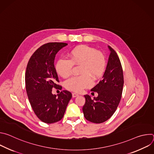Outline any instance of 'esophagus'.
Segmentation results:
<instances>
[{
	"label": "esophagus",
	"mask_w": 154,
	"mask_h": 154,
	"mask_svg": "<svg viewBox=\"0 0 154 154\" xmlns=\"http://www.w3.org/2000/svg\"><path fill=\"white\" fill-rule=\"evenodd\" d=\"M79 96V94H76V93H72V97H76Z\"/></svg>",
	"instance_id": "esophagus-1"
}]
</instances>
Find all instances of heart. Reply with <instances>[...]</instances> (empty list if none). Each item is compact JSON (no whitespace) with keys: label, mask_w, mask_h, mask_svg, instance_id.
I'll use <instances>...</instances> for the list:
<instances>
[{"label":"heart","mask_w":154,"mask_h":154,"mask_svg":"<svg viewBox=\"0 0 154 154\" xmlns=\"http://www.w3.org/2000/svg\"><path fill=\"white\" fill-rule=\"evenodd\" d=\"M68 59L59 58L55 63L56 72L63 78L68 77L72 72L73 65L80 64V74L73 76L64 82L67 90L80 92L93 85L92 77L98 79L104 72L106 60L100 51L86 45H80L71 49L68 54Z\"/></svg>","instance_id":"1"}]
</instances>
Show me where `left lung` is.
<instances>
[{"mask_svg":"<svg viewBox=\"0 0 154 154\" xmlns=\"http://www.w3.org/2000/svg\"><path fill=\"white\" fill-rule=\"evenodd\" d=\"M110 51L106 68L102 79L91 90L97 92L98 96L91 99L85 95L83 112L85 119L96 124L102 123L114 114L120 102L124 85L122 65L115 51Z\"/></svg>","mask_w":154,"mask_h":154,"instance_id":"left-lung-1","label":"left lung"}]
</instances>
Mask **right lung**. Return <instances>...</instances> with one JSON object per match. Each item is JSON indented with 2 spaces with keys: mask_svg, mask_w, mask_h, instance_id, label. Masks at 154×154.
Returning a JSON list of instances; mask_svg holds the SVG:
<instances>
[{
  "mask_svg": "<svg viewBox=\"0 0 154 154\" xmlns=\"http://www.w3.org/2000/svg\"><path fill=\"white\" fill-rule=\"evenodd\" d=\"M65 42H48L39 47L28 62L25 76L26 88L31 106L43 122L52 124L60 121L72 97L71 92L64 90L57 96L52 88L61 90L54 66L57 53L67 46Z\"/></svg>",
  "mask_w": 154,
  "mask_h": 154,
  "instance_id": "right-lung-1",
  "label": "right lung"
}]
</instances>
